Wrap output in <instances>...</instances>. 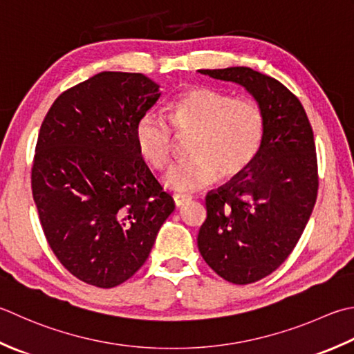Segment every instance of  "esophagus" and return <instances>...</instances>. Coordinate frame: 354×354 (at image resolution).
Returning a JSON list of instances; mask_svg holds the SVG:
<instances>
[{"mask_svg":"<svg viewBox=\"0 0 354 354\" xmlns=\"http://www.w3.org/2000/svg\"><path fill=\"white\" fill-rule=\"evenodd\" d=\"M173 201H175L176 207H183L185 203H189V196L184 195H173Z\"/></svg>","mask_w":354,"mask_h":354,"instance_id":"34e87169","label":"esophagus"}]
</instances>
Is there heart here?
I'll return each mask as SVG.
<instances>
[{"mask_svg": "<svg viewBox=\"0 0 354 354\" xmlns=\"http://www.w3.org/2000/svg\"><path fill=\"white\" fill-rule=\"evenodd\" d=\"M178 131L195 130L189 147L192 158L176 162L165 173L164 185L178 193H192L225 178L239 176L258 158L266 136V116L258 102L236 98L212 87H192L169 107ZM153 112L138 118L133 140L138 153L155 170L169 167L173 129Z\"/></svg>", "mask_w": 354, "mask_h": 354, "instance_id": "heart-1", "label": "heart"}]
</instances>
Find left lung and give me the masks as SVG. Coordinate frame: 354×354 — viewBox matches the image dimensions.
<instances>
[{"label": "left lung", "instance_id": "8db88e82", "mask_svg": "<svg viewBox=\"0 0 354 354\" xmlns=\"http://www.w3.org/2000/svg\"><path fill=\"white\" fill-rule=\"evenodd\" d=\"M242 86L266 116L258 158L205 198L198 234L204 261L221 278L245 286L273 273L293 252L317 196L313 130L299 100L278 80L250 67L203 68Z\"/></svg>", "mask_w": 354, "mask_h": 354}]
</instances>
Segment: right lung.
Wrapping results in <instances>:
<instances>
[{"mask_svg": "<svg viewBox=\"0 0 354 354\" xmlns=\"http://www.w3.org/2000/svg\"><path fill=\"white\" fill-rule=\"evenodd\" d=\"M159 98L142 73L101 72L59 95L41 126L32 167L39 223L61 264L90 286L131 278L175 210L133 140Z\"/></svg>", "mask_w": 354, "mask_h": 354, "instance_id": "1", "label": "right lung"}]
</instances>
